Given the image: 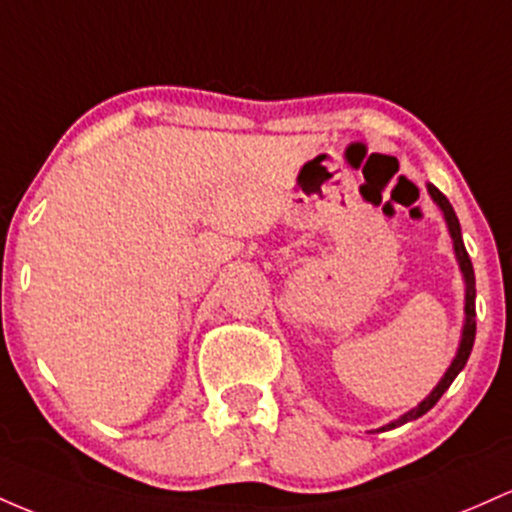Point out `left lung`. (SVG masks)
Masks as SVG:
<instances>
[{
    "instance_id": "8db88e82",
    "label": "left lung",
    "mask_w": 512,
    "mask_h": 512,
    "mask_svg": "<svg viewBox=\"0 0 512 512\" xmlns=\"http://www.w3.org/2000/svg\"><path fill=\"white\" fill-rule=\"evenodd\" d=\"M428 193L430 198L438 203V208L442 210V215H445V222H447V229H450V237H452V244H455V256H457V263H459V271L464 275V285H467V292H464V329H462V341H459V348H457V355L455 360H452V365L447 367L445 377L438 382V387L430 392L426 399L421 401V404L416 406V409H411L409 413H404L401 418H396V421L387 423V426H382L380 430H392L396 426H404V423L409 421H416V418H421L423 413H428L433 409L435 404H438V399L442 394L450 389V384L455 382V377L462 372V367L467 365L469 360V353H472V346H474V336H476V307H474V300H476V287H474V268H472V258H469L467 249H464V241H462V229H459V220L455 215V210H452L450 200L442 195L438 188L433 186V183H428Z\"/></svg>"
}]
</instances>
